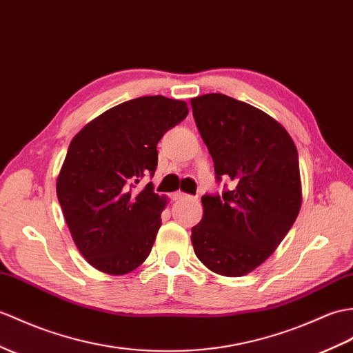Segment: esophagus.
<instances>
[{
	"label": "esophagus",
	"instance_id": "1",
	"mask_svg": "<svg viewBox=\"0 0 353 353\" xmlns=\"http://www.w3.org/2000/svg\"><path fill=\"white\" fill-rule=\"evenodd\" d=\"M182 199H191V200H196L195 196H191V195H186L185 192H182V191H177V192H173L171 194V200H182Z\"/></svg>",
	"mask_w": 353,
	"mask_h": 353
}]
</instances>
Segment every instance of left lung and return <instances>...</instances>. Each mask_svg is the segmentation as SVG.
Wrapping results in <instances>:
<instances>
[{"label":"left lung","instance_id":"left-lung-1","mask_svg":"<svg viewBox=\"0 0 353 353\" xmlns=\"http://www.w3.org/2000/svg\"><path fill=\"white\" fill-rule=\"evenodd\" d=\"M191 106L216 179L234 183L223 195L201 196L203 218L191 234L195 256L218 275H247L276 250L298 218L296 145L281 123L230 96H196Z\"/></svg>","mask_w":353,"mask_h":353}]
</instances>
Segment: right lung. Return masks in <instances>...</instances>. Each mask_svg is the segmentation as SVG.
I'll list each match as a JSON object with an SVG mask.
<instances>
[{"label":"right lung","instance_id":"obj_1","mask_svg":"<svg viewBox=\"0 0 353 353\" xmlns=\"http://www.w3.org/2000/svg\"><path fill=\"white\" fill-rule=\"evenodd\" d=\"M186 116L183 101L137 97L72 138L57 196L77 248L101 272L125 275L149 257L168 200L152 183L137 185L157 170L159 139Z\"/></svg>","mask_w":353,"mask_h":353}]
</instances>
